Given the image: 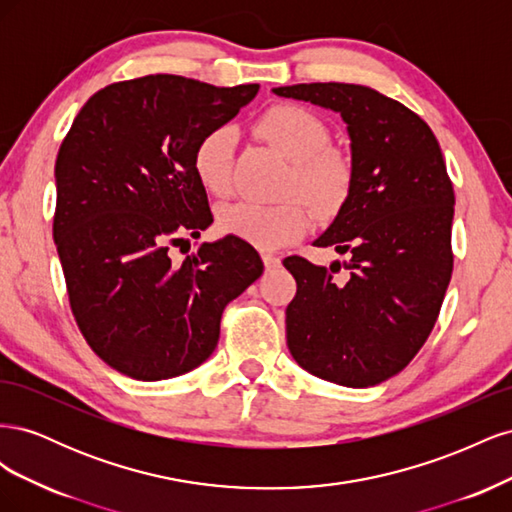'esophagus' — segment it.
Returning a JSON list of instances; mask_svg holds the SVG:
<instances>
[{"label":"esophagus","instance_id":"esophagus-1","mask_svg":"<svg viewBox=\"0 0 512 512\" xmlns=\"http://www.w3.org/2000/svg\"><path fill=\"white\" fill-rule=\"evenodd\" d=\"M262 262H265L267 269H275V267H280L282 258L275 256V254H262Z\"/></svg>","mask_w":512,"mask_h":512}]
</instances>
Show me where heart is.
Wrapping results in <instances>:
<instances>
[{
    "label": "heart",
    "instance_id": "1",
    "mask_svg": "<svg viewBox=\"0 0 512 512\" xmlns=\"http://www.w3.org/2000/svg\"><path fill=\"white\" fill-rule=\"evenodd\" d=\"M256 130L292 162L284 194L305 197L320 218L342 211L352 192L354 164L348 153L331 147L327 121L299 104H275L258 117ZM235 149L237 134L230 126H213L198 138L192 164L207 192L230 194ZM304 204L297 196L275 205L239 200L220 209L218 226L260 250H275L301 239L312 226V213Z\"/></svg>",
    "mask_w": 512,
    "mask_h": 512
}]
</instances>
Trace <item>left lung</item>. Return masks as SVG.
<instances>
[{
    "label": "left lung",
    "instance_id": "left-lung-1",
    "mask_svg": "<svg viewBox=\"0 0 512 512\" xmlns=\"http://www.w3.org/2000/svg\"><path fill=\"white\" fill-rule=\"evenodd\" d=\"M277 96L312 102L348 123L354 183L331 228L314 241L346 254L316 267L288 256L297 280L286 307L288 350L322 380L365 389L399 374L423 348L453 275L455 192L427 123L380 91L301 83Z\"/></svg>",
    "mask_w": 512,
    "mask_h": 512
}]
</instances>
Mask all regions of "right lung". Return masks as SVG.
<instances>
[{"label":"right lung","instance_id":"add662e5","mask_svg":"<svg viewBox=\"0 0 512 512\" xmlns=\"http://www.w3.org/2000/svg\"><path fill=\"white\" fill-rule=\"evenodd\" d=\"M260 85L213 87L175 74L113 83L76 115L55 162L53 239L76 324L100 359L134 380L207 361L224 307L262 275L250 243H200L213 215L194 147ZM190 250V247H188Z\"/></svg>","mask_w":512,"mask_h":512}]
</instances>
